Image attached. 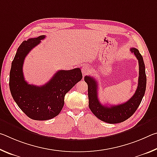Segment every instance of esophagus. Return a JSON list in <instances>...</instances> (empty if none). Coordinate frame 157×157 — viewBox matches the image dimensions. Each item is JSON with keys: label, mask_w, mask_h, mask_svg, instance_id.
Listing matches in <instances>:
<instances>
[{"label": "esophagus", "mask_w": 157, "mask_h": 157, "mask_svg": "<svg viewBox=\"0 0 157 157\" xmlns=\"http://www.w3.org/2000/svg\"><path fill=\"white\" fill-rule=\"evenodd\" d=\"M81 70H82V74H83L84 75H87V74H89V73H91V68L88 65H83L82 66Z\"/></svg>", "instance_id": "34e87169"}]
</instances>
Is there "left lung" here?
I'll return each instance as SVG.
<instances>
[{"instance_id": "1", "label": "left lung", "mask_w": 157, "mask_h": 157, "mask_svg": "<svg viewBox=\"0 0 157 157\" xmlns=\"http://www.w3.org/2000/svg\"><path fill=\"white\" fill-rule=\"evenodd\" d=\"M130 50L134 53L139 61V76L136 91L134 95L126 102L110 107L102 105L98 98V83L96 80L90 76L84 77V81L88 85L89 109L98 118L105 123L116 124L126 121L136 111L144 96L147 81L145 63L139 50L132 48Z\"/></svg>"}]
</instances>
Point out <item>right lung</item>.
I'll return each mask as SVG.
<instances>
[{
    "label": "right lung",
    "instance_id": "obj_1",
    "mask_svg": "<svg viewBox=\"0 0 157 157\" xmlns=\"http://www.w3.org/2000/svg\"><path fill=\"white\" fill-rule=\"evenodd\" d=\"M45 35L29 39L20 45L12 62L10 89L13 99L26 116L33 120L46 121L57 116L64 105L65 95L82 78L79 68L60 70L48 82L41 86L28 84L23 73L27 55Z\"/></svg>",
    "mask_w": 157,
    "mask_h": 157
}]
</instances>
